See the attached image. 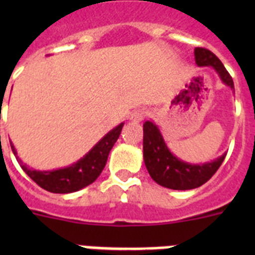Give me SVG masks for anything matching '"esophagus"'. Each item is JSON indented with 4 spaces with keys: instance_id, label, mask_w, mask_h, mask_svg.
<instances>
[{
    "instance_id": "1",
    "label": "esophagus",
    "mask_w": 255,
    "mask_h": 255,
    "mask_svg": "<svg viewBox=\"0 0 255 255\" xmlns=\"http://www.w3.org/2000/svg\"><path fill=\"white\" fill-rule=\"evenodd\" d=\"M147 115H148V111L145 110V108H137V110H135V111L132 112L129 119H131L132 122L137 123V122H141L143 119H145V116Z\"/></svg>"
}]
</instances>
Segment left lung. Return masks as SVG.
Wrapping results in <instances>:
<instances>
[{"instance_id": "8db88e82", "label": "left lung", "mask_w": 255, "mask_h": 255, "mask_svg": "<svg viewBox=\"0 0 255 255\" xmlns=\"http://www.w3.org/2000/svg\"><path fill=\"white\" fill-rule=\"evenodd\" d=\"M197 66H208L217 71L221 81L234 90L233 79L222 62L210 50L204 47L194 49ZM143 155L148 173L159 185L174 190L194 189L205 184L222 164L226 155L206 164H189L178 160L168 149L163 136L156 124L145 122L143 126Z\"/></svg>"}]
</instances>
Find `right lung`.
Segmentation results:
<instances>
[{"label": "right lung", "instance_id": "obj_1", "mask_svg": "<svg viewBox=\"0 0 255 255\" xmlns=\"http://www.w3.org/2000/svg\"><path fill=\"white\" fill-rule=\"evenodd\" d=\"M124 123H120L118 127L108 132L103 139L99 140L95 144V147L91 151L86 153L77 163L71 164L70 167L61 168L55 170H35L26 167V164H22L21 159H18L17 151L11 143V151L18 159L21 168L26 172L34 182L43 189L49 190L51 193H71L79 189H83L85 186L90 185L99 177L103 168L106 167L110 151L119 139L120 132Z\"/></svg>", "mask_w": 255, "mask_h": 255}]
</instances>
